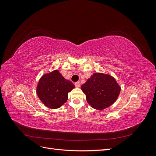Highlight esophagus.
<instances>
[{
	"mask_svg": "<svg viewBox=\"0 0 156 156\" xmlns=\"http://www.w3.org/2000/svg\"><path fill=\"white\" fill-rule=\"evenodd\" d=\"M75 87L79 88L80 87H81V84H80L79 82H77V83H75Z\"/></svg>",
	"mask_w": 156,
	"mask_h": 156,
	"instance_id": "34e87169",
	"label": "esophagus"
}]
</instances>
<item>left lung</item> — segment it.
I'll return each instance as SVG.
<instances>
[{"instance_id":"left-lung-1","label":"left lung","mask_w":156,"mask_h":156,"mask_svg":"<svg viewBox=\"0 0 156 156\" xmlns=\"http://www.w3.org/2000/svg\"><path fill=\"white\" fill-rule=\"evenodd\" d=\"M87 103L97 110L112 105L119 96L121 87L110 74L94 73L81 86Z\"/></svg>"}]
</instances>
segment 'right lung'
<instances>
[{"label": "right lung", "instance_id": "1", "mask_svg": "<svg viewBox=\"0 0 156 156\" xmlns=\"http://www.w3.org/2000/svg\"><path fill=\"white\" fill-rule=\"evenodd\" d=\"M74 84L66 79L58 69L44 74L36 87V94L44 105L52 109L60 108L67 101Z\"/></svg>", "mask_w": 156, "mask_h": 156}]
</instances>
